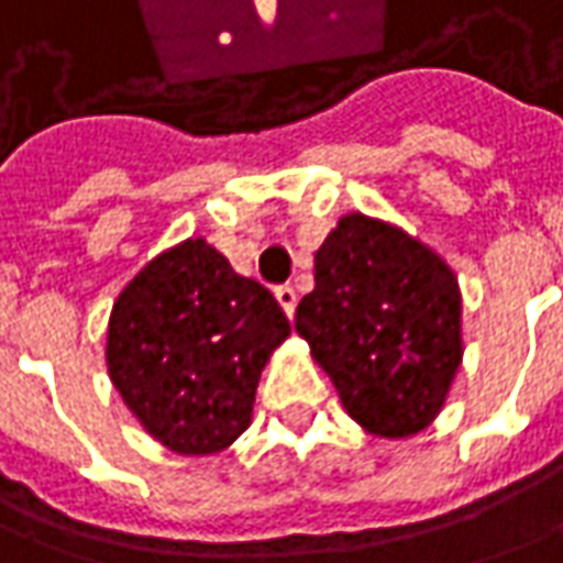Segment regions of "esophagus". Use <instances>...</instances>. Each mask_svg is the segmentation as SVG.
Segmentation results:
<instances>
[{
  "instance_id": "esophagus-1",
  "label": "esophagus",
  "mask_w": 563,
  "mask_h": 563,
  "mask_svg": "<svg viewBox=\"0 0 563 563\" xmlns=\"http://www.w3.org/2000/svg\"><path fill=\"white\" fill-rule=\"evenodd\" d=\"M274 295H277V301H280V308L292 317L295 313V305H298V295H295V289L289 286V283H283V286H277L274 289Z\"/></svg>"
}]
</instances>
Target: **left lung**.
<instances>
[{
	"label": "left lung",
	"instance_id": "8db88e82",
	"mask_svg": "<svg viewBox=\"0 0 563 563\" xmlns=\"http://www.w3.org/2000/svg\"><path fill=\"white\" fill-rule=\"evenodd\" d=\"M295 332L350 418L387 439L415 435L439 415L460 365L457 280L399 228L344 216L317 250Z\"/></svg>",
	"mask_w": 563,
	"mask_h": 563
}]
</instances>
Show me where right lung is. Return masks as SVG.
<instances>
[{
	"label": "right lung",
	"mask_w": 563,
	"mask_h": 563,
	"mask_svg": "<svg viewBox=\"0 0 563 563\" xmlns=\"http://www.w3.org/2000/svg\"><path fill=\"white\" fill-rule=\"evenodd\" d=\"M289 335L277 298L200 241L145 265L109 320V375L143 427L176 454L231 445L258 375Z\"/></svg>",
	"instance_id": "right-lung-1"
}]
</instances>
